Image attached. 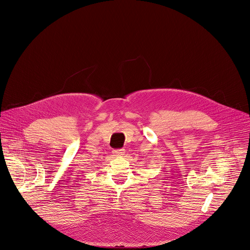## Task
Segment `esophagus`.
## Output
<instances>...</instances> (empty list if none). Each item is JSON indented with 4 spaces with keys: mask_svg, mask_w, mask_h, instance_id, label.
I'll return each mask as SVG.
<instances>
[{
    "mask_svg": "<svg viewBox=\"0 0 250 250\" xmlns=\"http://www.w3.org/2000/svg\"><path fill=\"white\" fill-rule=\"evenodd\" d=\"M113 155L114 156H117V157H120V156H123V155H125V149H120V150H113Z\"/></svg>",
    "mask_w": 250,
    "mask_h": 250,
    "instance_id": "34e87169",
    "label": "esophagus"
}]
</instances>
